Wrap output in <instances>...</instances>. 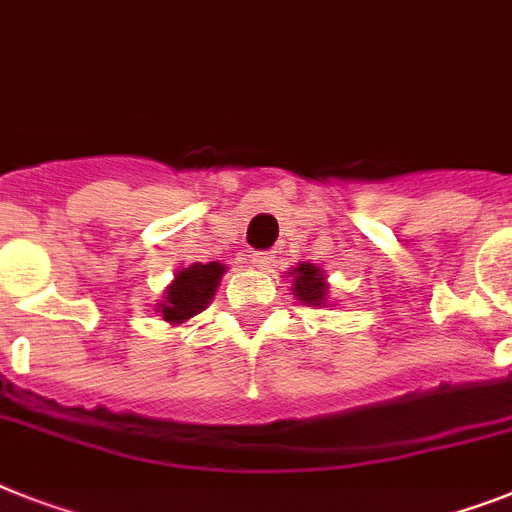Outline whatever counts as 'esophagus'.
Here are the masks:
<instances>
[{"label": "esophagus", "instance_id": "1", "mask_svg": "<svg viewBox=\"0 0 512 512\" xmlns=\"http://www.w3.org/2000/svg\"><path fill=\"white\" fill-rule=\"evenodd\" d=\"M274 259H277V253L274 251H253L251 253V264L256 266V269H269V266L274 264Z\"/></svg>", "mask_w": 512, "mask_h": 512}]
</instances>
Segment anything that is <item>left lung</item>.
<instances>
[{
  "label": "left lung",
  "instance_id": "8db88e82",
  "mask_svg": "<svg viewBox=\"0 0 512 512\" xmlns=\"http://www.w3.org/2000/svg\"><path fill=\"white\" fill-rule=\"evenodd\" d=\"M295 295H298V301L311 303V306H319L324 301V295H327V285H324V277L319 274V269L311 264H301L295 266Z\"/></svg>",
  "mask_w": 512,
  "mask_h": 512
}]
</instances>
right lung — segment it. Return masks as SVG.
Listing matches in <instances>:
<instances>
[{
	"instance_id": "add662e5",
	"label": "right lung",
	"mask_w": 512,
	"mask_h": 512,
	"mask_svg": "<svg viewBox=\"0 0 512 512\" xmlns=\"http://www.w3.org/2000/svg\"><path fill=\"white\" fill-rule=\"evenodd\" d=\"M225 274V266L217 261L209 264H193L177 274L175 282L167 290V301L159 306L164 322L180 324L190 316L201 314L209 306L211 295L217 290L219 277Z\"/></svg>"
}]
</instances>
